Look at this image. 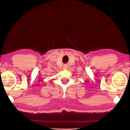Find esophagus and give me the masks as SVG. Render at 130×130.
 Instances as JSON below:
<instances>
[{"label": "esophagus", "mask_w": 130, "mask_h": 130, "mask_svg": "<svg viewBox=\"0 0 130 130\" xmlns=\"http://www.w3.org/2000/svg\"><path fill=\"white\" fill-rule=\"evenodd\" d=\"M64 69H67V66L66 65H65V66H64Z\"/></svg>", "instance_id": "obj_1"}]
</instances>
